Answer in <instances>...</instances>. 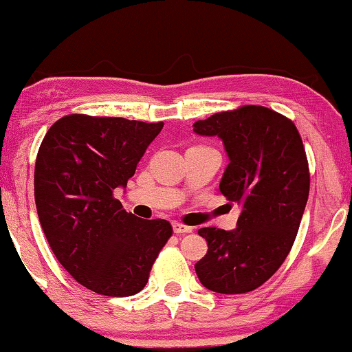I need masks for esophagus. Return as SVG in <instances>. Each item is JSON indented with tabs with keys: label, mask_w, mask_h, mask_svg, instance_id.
Listing matches in <instances>:
<instances>
[{
	"label": "esophagus",
	"mask_w": 352,
	"mask_h": 352,
	"mask_svg": "<svg viewBox=\"0 0 352 352\" xmlns=\"http://www.w3.org/2000/svg\"><path fill=\"white\" fill-rule=\"evenodd\" d=\"M173 232L177 233V235H181V233H190L192 227L182 226V223H179V222H173Z\"/></svg>",
	"instance_id": "esophagus-1"
}]
</instances>
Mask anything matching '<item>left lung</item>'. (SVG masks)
<instances>
[{
    "label": "left lung",
    "instance_id": "left-lung-1",
    "mask_svg": "<svg viewBox=\"0 0 352 352\" xmlns=\"http://www.w3.org/2000/svg\"><path fill=\"white\" fill-rule=\"evenodd\" d=\"M193 131L223 142L230 162L219 188L243 208L233 230H198L208 252L197 276L212 292H251L276 273L297 236L309 193L302 138L287 117L254 104L198 120Z\"/></svg>",
    "mask_w": 352,
    "mask_h": 352
}]
</instances>
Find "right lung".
I'll return each mask as SVG.
<instances>
[{"label":"right lung","mask_w":352,"mask_h":352,"mask_svg":"<svg viewBox=\"0 0 352 352\" xmlns=\"http://www.w3.org/2000/svg\"><path fill=\"white\" fill-rule=\"evenodd\" d=\"M162 129L164 122L71 114L41 142L34 166L41 227L66 272L96 294H138L173 233L168 221L136 217L113 197Z\"/></svg>","instance_id":"add662e5"}]
</instances>
